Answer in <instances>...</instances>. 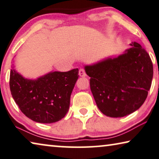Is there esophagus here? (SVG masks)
I'll return each mask as SVG.
<instances>
[{
  "label": "esophagus",
  "instance_id": "34e87169",
  "mask_svg": "<svg viewBox=\"0 0 159 159\" xmlns=\"http://www.w3.org/2000/svg\"><path fill=\"white\" fill-rule=\"evenodd\" d=\"M79 75L80 77H85L86 76V72L83 68H80L79 70Z\"/></svg>",
  "mask_w": 159,
  "mask_h": 159
}]
</instances>
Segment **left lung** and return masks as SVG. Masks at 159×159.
<instances>
[{"label": "left lung", "mask_w": 159, "mask_h": 159, "mask_svg": "<svg viewBox=\"0 0 159 159\" xmlns=\"http://www.w3.org/2000/svg\"><path fill=\"white\" fill-rule=\"evenodd\" d=\"M124 54L85 66L90 89L104 115L123 117L137 110L147 97L153 78L148 52L134 42Z\"/></svg>", "instance_id": "left-lung-1"}]
</instances>
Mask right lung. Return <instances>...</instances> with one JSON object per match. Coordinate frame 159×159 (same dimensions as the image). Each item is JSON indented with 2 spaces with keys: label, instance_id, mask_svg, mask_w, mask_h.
I'll list each match as a JSON object with an SVG mask.
<instances>
[{
  "label": "right lung",
  "instance_id": "add662e5",
  "mask_svg": "<svg viewBox=\"0 0 159 159\" xmlns=\"http://www.w3.org/2000/svg\"><path fill=\"white\" fill-rule=\"evenodd\" d=\"M78 74L76 68L65 72H51L37 80H29L12 69L10 89L16 103L27 117L39 123H54L67 113Z\"/></svg>",
  "mask_w": 159,
  "mask_h": 159
}]
</instances>
